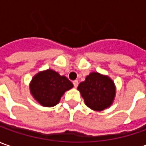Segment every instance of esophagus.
I'll return each mask as SVG.
<instances>
[{
  "instance_id": "34e87169",
  "label": "esophagus",
  "mask_w": 146,
  "mask_h": 146,
  "mask_svg": "<svg viewBox=\"0 0 146 146\" xmlns=\"http://www.w3.org/2000/svg\"><path fill=\"white\" fill-rule=\"evenodd\" d=\"M73 86H74L75 88H77L78 86V81H77V80H76V81H73Z\"/></svg>"
}]
</instances>
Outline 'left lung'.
<instances>
[{"instance_id":"1","label":"left lung","mask_w":146,"mask_h":146,"mask_svg":"<svg viewBox=\"0 0 146 146\" xmlns=\"http://www.w3.org/2000/svg\"><path fill=\"white\" fill-rule=\"evenodd\" d=\"M78 89L85 103L94 111H103L108 108L115 94L113 82L98 73H90L85 82L79 84Z\"/></svg>"}]
</instances>
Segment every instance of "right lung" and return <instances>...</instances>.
Here are the masks:
<instances>
[{"mask_svg":"<svg viewBox=\"0 0 146 146\" xmlns=\"http://www.w3.org/2000/svg\"><path fill=\"white\" fill-rule=\"evenodd\" d=\"M73 86V83L66 77L48 69L33 78L31 92L41 105L53 107L59 103L63 94Z\"/></svg>","mask_w":146,"mask_h":146,"instance_id":"add662e5","label":"right lung"}]
</instances>
